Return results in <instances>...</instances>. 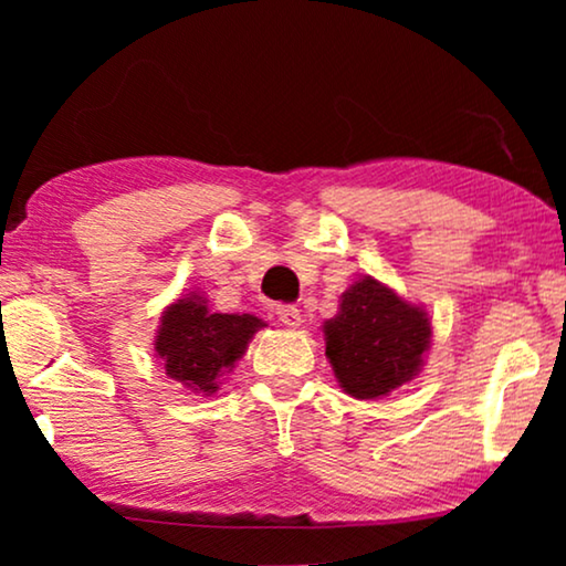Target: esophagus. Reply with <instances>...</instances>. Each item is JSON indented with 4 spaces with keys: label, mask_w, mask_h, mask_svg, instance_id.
<instances>
[{
    "label": "esophagus",
    "mask_w": 566,
    "mask_h": 566,
    "mask_svg": "<svg viewBox=\"0 0 566 566\" xmlns=\"http://www.w3.org/2000/svg\"><path fill=\"white\" fill-rule=\"evenodd\" d=\"M277 319H281L283 324H289V327H298L301 324V312L296 306H289V304H281L275 308Z\"/></svg>",
    "instance_id": "34e87169"
}]
</instances>
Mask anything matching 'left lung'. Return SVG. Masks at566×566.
<instances>
[{"mask_svg": "<svg viewBox=\"0 0 566 566\" xmlns=\"http://www.w3.org/2000/svg\"><path fill=\"white\" fill-rule=\"evenodd\" d=\"M430 337L428 314L370 275L353 283L335 319L324 322L327 358L339 386L355 399L386 397L412 381Z\"/></svg>", "mask_w": 566, "mask_h": 566, "instance_id": "1", "label": "left lung"}]
</instances>
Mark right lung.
<instances>
[{"instance_id": "obj_1", "label": "right lung", "mask_w": 566, "mask_h": 566, "mask_svg": "<svg viewBox=\"0 0 566 566\" xmlns=\"http://www.w3.org/2000/svg\"><path fill=\"white\" fill-rule=\"evenodd\" d=\"M265 322L252 314H213L206 298L190 293L161 316L154 350L167 376L196 394H213L219 378L242 358L254 332Z\"/></svg>"}]
</instances>
